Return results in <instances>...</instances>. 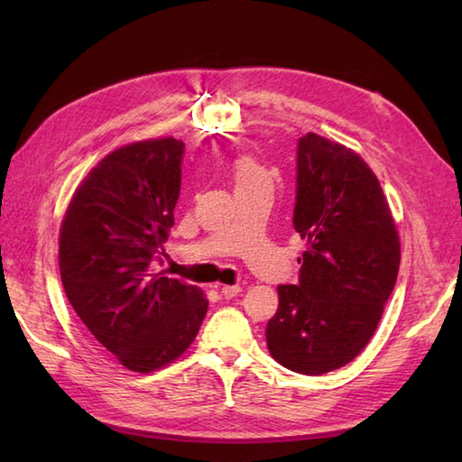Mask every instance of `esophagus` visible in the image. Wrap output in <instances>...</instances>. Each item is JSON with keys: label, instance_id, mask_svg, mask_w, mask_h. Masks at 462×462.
I'll list each match as a JSON object with an SVG mask.
<instances>
[{"label": "esophagus", "instance_id": "34e87169", "mask_svg": "<svg viewBox=\"0 0 462 462\" xmlns=\"http://www.w3.org/2000/svg\"><path fill=\"white\" fill-rule=\"evenodd\" d=\"M240 291H242V288H240V286H222V290H220V293H222V296H224L226 300L236 298Z\"/></svg>", "mask_w": 462, "mask_h": 462}]
</instances>
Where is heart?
Here are the masks:
<instances>
[{
    "mask_svg": "<svg viewBox=\"0 0 462 462\" xmlns=\"http://www.w3.org/2000/svg\"><path fill=\"white\" fill-rule=\"evenodd\" d=\"M234 179H236V186L250 182H270V172L254 156H240L234 162Z\"/></svg>",
    "mask_w": 462,
    "mask_h": 462,
    "instance_id": "b5f03b06",
    "label": "heart"
}]
</instances>
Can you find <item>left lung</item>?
<instances>
[{
	"instance_id": "left-lung-1",
	"label": "left lung",
	"mask_w": 462,
	"mask_h": 462,
	"mask_svg": "<svg viewBox=\"0 0 462 462\" xmlns=\"http://www.w3.org/2000/svg\"><path fill=\"white\" fill-rule=\"evenodd\" d=\"M293 228L308 248L300 282L278 286L266 341L280 365L323 375L367 346L395 288L401 244L377 176L347 146L298 141Z\"/></svg>"
}]
</instances>
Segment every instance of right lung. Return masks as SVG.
Instances as JSON below:
<instances>
[{"instance_id":"right-lung-1","label":"right lung","mask_w":462,"mask_h":462,"mask_svg":"<svg viewBox=\"0 0 462 462\" xmlns=\"http://www.w3.org/2000/svg\"><path fill=\"white\" fill-rule=\"evenodd\" d=\"M182 154L172 136L106 154L75 190L59 232L69 303L93 339L136 373L179 359L208 310L200 288L152 272L174 226Z\"/></svg>"}]
</instances>
